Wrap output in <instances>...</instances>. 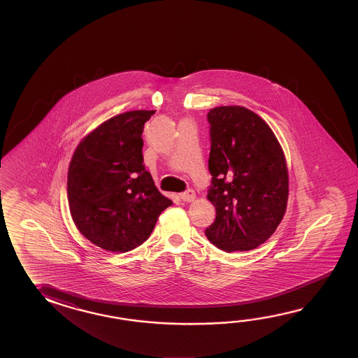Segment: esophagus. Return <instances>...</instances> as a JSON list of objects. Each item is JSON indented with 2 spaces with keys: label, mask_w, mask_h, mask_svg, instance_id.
Masks as SVG:
<instances>
[{
  "label": "esophagus",
  "mask_w": 358,
  "mask_h": 358,
  "mask_svg": "<svg viewBox=\"0 0 358 358\" xmlns=\"http://www.w3.org/2000/svg\"><path fill=\"white\" fill-rule=\"evenodd\" d=\"M180 197L182 199L183 201H186V203H190V201H194L195 200V191L194 190H187L185 191V192H181L180 194Z\"/></svg>",
  "instance_id": "obj_1"
}]
</instances>
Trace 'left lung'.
<instances>
[{
	"instance_id": "1",
	"label": "left lung",
	"mask_w": 358,
	"mask_h": 358,
	"mask_svg": "<svg viewBox=\"0 0 358 358\" xmlns=\"http://www.w3.org/2000/svg\"><path fill=\"white\" fill-rule=\"evenodd\" d=\"M208 122L212 175L208 199L217 215L205 236L226 252L248 251L266 241L285 215V154L269 126L245 107H215Z\"/></svg>"
}]
</instances>
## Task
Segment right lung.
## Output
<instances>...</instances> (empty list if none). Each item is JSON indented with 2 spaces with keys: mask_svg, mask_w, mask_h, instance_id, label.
<instances>
[{
  "mask_svg": "<svg viewBox=\"0 0 358 358\" xmlns=\"http://www.w3.org/2000/svg\"><path fill=\"white\" fill-rule=\"evenodd\" d=\"M155 110H130L90 132L73 153L67 199L73 223L98 248L126 252L153 232L172 201L144 166L141 134Z\"/></svg>",
  "mask_w": 358,
  "mask_h": 358,
  "instance_id": "1",
  "label": "right lung"
}]
</instances>
